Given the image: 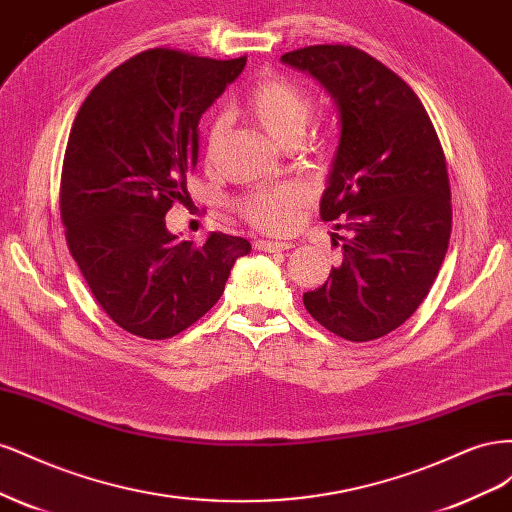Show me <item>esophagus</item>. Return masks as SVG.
<instances>
[{
  "instance_id": "34e87169",
  "label": "esophagus",
  "mask_w": 512,
  "mask_h": 512,
  "mask_svg": "<svg viewBox=\"0 0 512 512\" xmlns=\"http://www.w3.org/2000/svg\"><path fill=\"white\" fill-rule=\"evenodd\" d=\"M254 247H256V250H260V252H284V250H290L292 243H288V241H265V239H260V241L254 243Z\"/></svg>"
}]
</instances>
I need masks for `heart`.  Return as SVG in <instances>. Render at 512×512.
I'll list each match as a JSON object with an SVG mask.
<instances>
[{"instance_id":"heart-1","label":"heart","mask_w":512,"mask_h":512,"mask_svg":"<svg viewBox=\"0 0 512 512\" xmlns=\"http://www.w3.org/2000/svg\"><path fill=\"white\" fill-rule=\"evenodd\" d=\"M245 111L265 128L275 141L294 145L303 136L314 113V96L309 89L286 76H267L258 81L245 98ZM228 121L215 115L209 123V151L218 149L226 134ZM309 200V190L303 183L288 181L273 188H256L235 200L241 218L260 230L284 232L294 224L299 209Z\"/></svg>"}]
</instances>
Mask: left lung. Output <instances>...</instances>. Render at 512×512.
<instances>
[{
    "mask_svg": "<svg viewBox=\"0 0 512 512\" xmlns=\"http://www.w3.org/2000/svg\"><path fill=\"white\" fill-rule=\"evenodd\" d=\"M282 61L322 83L342 123L320 218H344L335 226L350 237L303 305L337 337L371 342L416 312L446 256L453 209L440 138L412 87L356 46L314 44Z\"/></svg>",
    "mask_w": 512,
    "mask_h": 512,
    "instance_id": "obj_1",
    "label": "left lung"
}]
</instances>
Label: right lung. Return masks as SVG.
Returning a JSON list of instances; mask_svg holds the SVG:
<instances>
[{"label": "right lung", "instance_id": "obj_1", "mask_svg": "<svg viewBox=\"0 0 512 512\" xmlns=\"http://www.w3.org/2000/svg\"><path fill=\"white\" fill-rule=\"evenodd\" d=\"M247 57L149 49L89 91L72 123L59 185L70 254L117 327L145 339L185 331L220 301L243 237L175 241L168 209L188 196L198 121Z\"/></svg>", "mask_w": 512, "mask_h": 512}]
</instances>
